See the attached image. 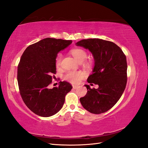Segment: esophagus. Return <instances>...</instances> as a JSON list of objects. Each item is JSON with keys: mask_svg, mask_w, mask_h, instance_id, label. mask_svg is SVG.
<instances>
[{"mask_svg": "<svg viewBox=\"0 0 148 148\" xmlns=\"http://www.w3.org/2000/svg\"><path fill=\"white\" fill-rule=\"evenodd\" d=\"M72 87H73V89H76L78 88V86H75V85H72Z\"/></svg>", "mask_w": 148, "mask_h": 148, "instance_id": "obj_1", "label": "esophagus"}]
</instances>
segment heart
I'll return each instance as SVG.
<instances>
[{
  "label": "heart",
  "mask_w": 148,
  "mask_h": 148,
  "mask_svg": "<svg viewBox=\"0 0 148 148\" xmlns=\"http://www.w3.org/2000/svg\"><path fill=\"white\" fill-rule=\"evenodd\" d=\"M71 53L79 63H83L84 61L86 60L88 57L86 52L82 49H73L71 51ZM62 58V53H58L56 58V65L57 66H59L60 65ZM83 74L81 71H70L64 75V79L71 83H77L83 78Z\"/></svg>",
  "instance_id": "heart-1"
}]
</instances>
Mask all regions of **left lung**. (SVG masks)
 <instances>
[{"label":"left lung","instance_id":"1","mask_svg":"<svg viewBox=\"0 0 148 148\" xmlns=\"http://www.w3.org/2000/svg\"><path fill=\"white\" fill-rule=\"evenodd\" d=\"M75 44L91 52L95 66L87 81L99 86L91 89L85 84L88 91L80 98V102L92 114L106 112L117 102L126 87V56L117 44L101 39H83Z\"/></svg>","mask_w":148,"mask_h":148}]
</instances>
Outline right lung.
Here are the masks:
<instances>
[{
	"mask_svg": "<svg viewBox=\"0 0 148 148\" xmlns=\"http://www.w3.org/2000/svg\"><path fill=\"white\" fill-rule=\"evenodd\" d=\"M71 40L47 38L29 46L18 66L17 80L20 95L26 106L43 117L55 115L63 107L65 97L72 89L66 82H60L52 89V75L56 73V58Z\"/></svg>",
	"mask_w": 148,
	"mask_h": 148,
	"instance_id": "1",
	"label": "right lung"
}]
</instances>
